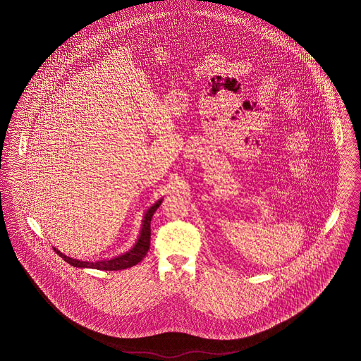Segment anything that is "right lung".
<instances>
[{"instance_id": "1", "label": "right lung", "mask_w": 361, "mask_h": 361, "mask_svg": "<svg viewBox=\"0 0 361 361\" xmlns=\"http://www.w3.org/2000/svg\"><path fill=\"white\" fill-rule=\"evenodd\" d=\"M164 199L157 200L153 206L150 207L145 215H143V221H142V227H140V233L137 237L135 245L126 253L119 255L116 257L108 258V259H99V261H82V259H77V258H71L66 255H63L61 250H58L56 247H54V250L56 252V255H59L63 258L66 262H69L70 265L75 267V268H92V269H100V271H121L126 268H131L134 265H137V262H140L145 256L149 252L150 247V222L152 218L154 215L157 208L161 206Z\"/></svg>"}]
</instances>
